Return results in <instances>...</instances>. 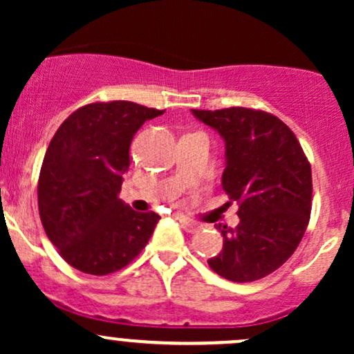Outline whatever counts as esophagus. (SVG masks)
<instances>
[{
    "mask_svg": "<svg viewBox=\"0 0 354 354\" xmlns=\"http://www.w3.org/2000/svg\"><path fill=\"white\" fill-rule=\"evenodd\" d=\"M178 219H180L181 228L185 230L186 233H196V231L200 230V225H198V223H194V221H191V219H188V218L180 216Z\"/></svg>",
    "mask_w": 354,
    "mask_h": 354,
    "instance_id": "obj_1",
    "label": "esophagus"
}]
</instances>
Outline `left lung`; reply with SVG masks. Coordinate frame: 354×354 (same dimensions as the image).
Here are the masks:
<instances>
[{
	"instance_id": "obj_1",
	"label": "left lung",
	"mask_w": 354,
	"mask_h": 354,
	"mask_svg": "<svg viewBox=\"0 0 354 354\" xmlns=\"http://www.w3.org/2000/svg\"><path fill=\"white\" fill-rule=\"evenodd\" d=\"M226 143L223 189L239 205L236 228L216 226L221 253L208 259L234 283L261 279L295 253L311 214V165L295 133L271 113L231 106L193 109Z\"/></svg>"
}]
</instances>
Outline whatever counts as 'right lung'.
<instances>
[{
	"label": "right lung",
	"instance_id": "right-lung-1",
	"mask_svg": "<svg viewBox=\"0 0 354 354\" xmlns=\"http://www.w3.org/2000/svg\"><path fill=\"white\" fill-rule=\"evenodd\" d=\"M163 113L133 101H96L71 113L55 133L39 171L38 209L68 265L104 276L148 245L160 214L138 213L118 193L133 136Z\"/></svg>",
	"mask_w": 354,
	"mask_h": 354
}]
</instances>
